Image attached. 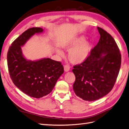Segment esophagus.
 Returning <instances> with one entry per match:
<instances>
[{"label": "esophagus", "mask_w": 129, "mask_h": 129, "mask_svg": "<svg viewBox=\"0 0 129 129\" xmlns=\"http://www.w3.org/2000/svg\"><path fill=\"white\" fill-rule=\"evenodd\" d=\"M64 70L65 72H68L70 70V67L68 65H65L64 66Z\"/></svg>", "instance_id": "esophagus-1"}]
</instances>
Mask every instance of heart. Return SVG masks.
<instances>
[{"label":"heart","instance_id":"heart-1","mask_svg":"<svg viewBox=\"0 0 129 129\" xmlns=\"http://www.w3.org/2000/svg\"><path fill=\"white\" fill-rule=\"evenodd\" d=\"M83 36L74 38L72 41L62 45L64 50L69 51L68 58L73 64H79L85 61L90 55L91 44L90 41L85 40ZM56 53L59 56H63L62 51L56 50Z\"/></svg>","mask_w":129,"mask_h":129}]
</instances>
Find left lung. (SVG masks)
I'll list each match as a JSON object with an SVG mask.
<instances>
[{
	"label": "left lung",
	"instance_id": "obj_1",
	"mask_svg": "<svg viewBox=\"0 0 129 129\" xmlns=\"http://www.w3.org/2000/svg\"><path fill=\"white\" fill-rule=\"evenodd\" d=\"M98 44L91 50L85 61L74 66L76 77L73 88L79 98L94 101L107 95L112 89L120 71L121 57L113 38L103 28Z\"/></svg>",
	"mask_w": 129,
	"mask_h": 129
}]
</instances>
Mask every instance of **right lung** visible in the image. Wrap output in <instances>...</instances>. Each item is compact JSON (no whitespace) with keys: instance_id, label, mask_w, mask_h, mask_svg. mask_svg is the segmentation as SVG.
I'll use <instances>...</instances> for the list:
<instances>
[{"instance_id":"1","label":"right lung","mask_w":129,"mask_h":129,"mask_svg":"<svg viewBox=\"0 0 129 129\" xmlns=\"http://www.w3.org/2000/svg\"><path fill=\"white\" fill-rule=\"evenodd\" d=\"M43 31L41 27L28 28L11 44L7 54L8 70L14 84L25 94L35 98L50 93L64 72L60 62L49 58L31 61L22 53L21 47L31 37Z\"/></svg>"}]
</instances>
